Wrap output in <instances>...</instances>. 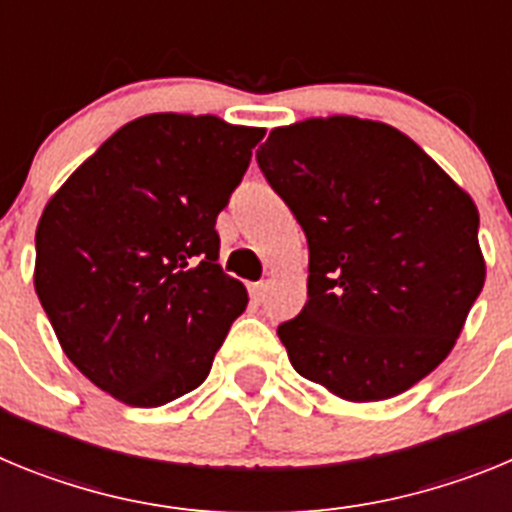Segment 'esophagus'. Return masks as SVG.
Returning a JSON list of instances; mask_svg holds the SVG:
<instances>
[{
    "instance_id": "esophagus-1",
    "label": "esophagus",
    "mask_w": 512,
    "mask_h": 512,
    "mask_svg": "<svg viewBox=\"0 0 512 512\" xmlns=\"http://www.w3.org/2000/svg\"><path fill=\"white\" fill-rule=\"evenodd\" d=\"M266 297V282H256L251 284V300L256 302V305H261Z\"/></svg>"
}]
</instances>
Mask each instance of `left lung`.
Wrapping results in <instances>:
<instances>
[{"mask_svg": "<svg viewBox=\"0 0 512 512\" xmlns=\"http://www.w3.org/2000/svg\"><path fill=\"white\" fill-rule=\"evenodd\" d=\"M256 161L310 248L305 307L277 328L297 374L351 402L428 377L485 287L472 197L408 135L359 117L274 128Z\"/></svg>", "mask_w": 512, "mask_h": 512, "instance_id": "1", "label": "left lung"}]
</instances>
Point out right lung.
<instances>
[{"label":"right lung","mask_w":512,"mask_h":512,"mask_svg":"<svg viewBox=\"0 0 512 512\" xmlns=\"http://www.w3.org/2000/svg\"><path fill=\"white\" fill-rule=\"evenodd\" d=\"M261 128L215 115L122 125L45 205L35 292L63 354L135 408L200 387L248 292L228 277L217 215Z\"/></svg>","instance_id":"right-lung-1"}]
</instances>
